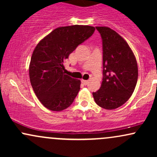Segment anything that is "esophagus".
Listing matches in <instances>:
<instances>
[{"instance_id": "obj_1", "label": "esophagus", "mask_w": 157, "mask_h": 157, "mask_svg": "<svg viewBox=\"0 0 157 157\" xmlns=\"http://www.w3.org/2000/svg\"><path fill=\"white\" fill-rule=\"evenodd\" d=\"M82 82L83 83V85H85V86H86V85H88V83H89V80H82Z\"/></svg>"}]
</instances>
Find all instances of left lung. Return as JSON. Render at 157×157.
Here are the masks:
<instances>
[{
  "label": "left lung",
  "mask_w": 157,
  "mask_h": 157,
  "mask_svg": "<svg viewBox=\"0 0 157 157\" xmlns=\"http://www.w3.org/2000/svg\"><path fill=\"white\" fill-rule=\"evenodd\" d=\"M102 41V81L93 92L95 102L107 110L117 109L130 98L138 79L136 57L128 43L117 32L97 26Z\"/></svg>",
  "instance_id": "8db88e82"
}]
</instances>
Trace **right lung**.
<instances>
[{
	"label": "right lung",
	"instance_id": "1",
	"mask_svg": "<svg viewBox=\"0 0 157 157\" xmlns=\"http://www.w3.org/2000/svg\"><path fill=\"white\" fill-rule=\"evenodd\" d=\"M94 30V27L82 25L59 27L36 46L29 69L30 82L36 96L48 109L60 111L72 104L80 80L66 75L64 62Z\"/></svg>",
	"mask_w": 157,
	"mask_h": 157
}]
</instances>
